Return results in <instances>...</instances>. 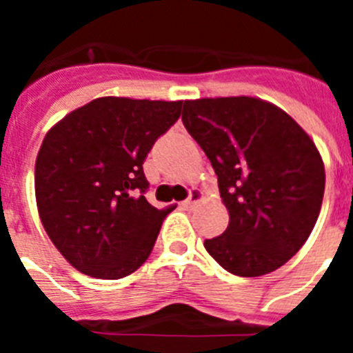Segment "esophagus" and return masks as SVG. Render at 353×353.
Returning a JSON list of instances; mask_svg holds the SVG:
<instances>
[{
	"label": "esophagus",
	"mask_w": 353,
	"mask_h": 353,
	"mask_svg": "<svg viewBox=\"0 0 353 353\" xmlns=\"http://www.w3.org/2000/svg\"><path fill=\"white\" fill-rule=\"evenodd\" d=\"M201 191H198V189H191L189 191V198L185 199V201H182V207L183 208H192V205L198 203L199 199H201Z\"/></svg>",
	"instance_id": "1"
}]
</instances>
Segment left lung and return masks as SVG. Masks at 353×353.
Segmentation results:
<instances>
[{
	"instance_id": "8db88e82",
	"label": "left lung",
	"mask_w": 353,
	"mask_h": 353,
	"mask_svg": "<svg viewBox=\"0 0 353 353\" xmlns=\"http://www.w3.org/2000/svg\"><path fill=\"white\" fill-rule=\"evenodd\" d=\"M187 132L210 161L230 224L205 249L228 272L256 277L304 245L320 214L325 170L297 121L252 97L183 102Z\"/></svg>"
}]
</instances>
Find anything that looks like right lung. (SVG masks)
<instances>
[{"instance_id": "right-lung-1", "label": "right lung", "mask_w": 353, "mask_h": 353, "mask_svg": "<svg viewBox=\"0 0 353 353\" xmlns=\"http://www.w3.org/2000/svg\"><path fill=\"white\" fill-rule=\"evenodd\" d=\"M180 111L182 101L102 97L46 134L37 207L52 244L79 272L120 279L150 256L171 210L146 201L143 162Z\"/></svg>"}]
</instances>
